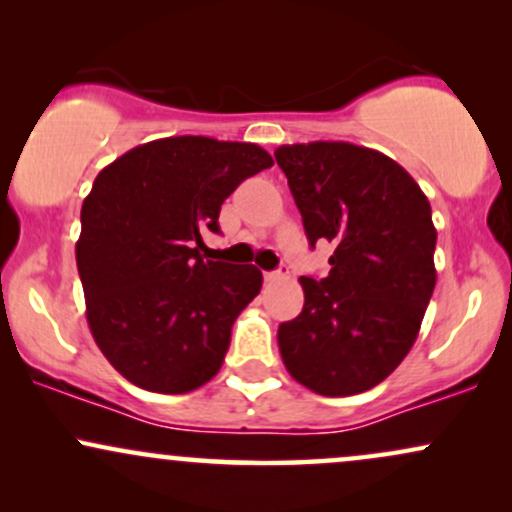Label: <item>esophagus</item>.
I'll return each instance as SVG.
<instances>
[{"label":"esophagus","instance_id":"34e87169","mask_svg":"<svg viewBox=\"0 0 512 512\" xmlns=\"http://www.w3.org/2000/svg\"><path fill=\"white\" fill-rule=\"evenodd\" d=\"M284 272H281V269H274V272H264V281H279V279H284Z\"/></svg>","mask_w":512,"mask_h":512}]
</instances>
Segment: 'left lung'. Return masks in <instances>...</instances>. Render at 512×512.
Segmentation results:
<instances>
[{
    "label": "left lung",
    "instance_id": "1",
    "mask_svg": "<svg viewBox=\"0 0 512 512\" xmlns=\"http://www.w3.org/2000/svg\"><path fill=\"white\" fill-rule=\"evenodd\" d=\"M310 248L334 245L325 279L301 276V315L279 325L298 383L346 397L383 383L416 342L436 289V226L414 178L380 151L346 142L274 151Z\"/></svg>",
    "mask_w": 512,
    "mask_h": 512
}]
</instances>
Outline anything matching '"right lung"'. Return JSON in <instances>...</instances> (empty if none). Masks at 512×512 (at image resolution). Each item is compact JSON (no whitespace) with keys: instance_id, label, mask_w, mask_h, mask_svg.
I'll use <instances>...</instances> for the list:
<instances>
[{"instance_id":"obj_1","label":"right lung","mask_w":512,"mask_h":512,"mask_svg":"<svg viewBox=\"0 0 512 512\" xmlns=\"http://www.w3.org/2000/svg\"><path fill=\"white\" fill-rule=\"evenodd\" d=\"M274 166L257 144L168 137L98 173L81 207L76 267L103 356L142 390L182 395L219 373L231 327L262 289L252 264L204 260L223 199Z\"/></svg>"}]
</instances>
